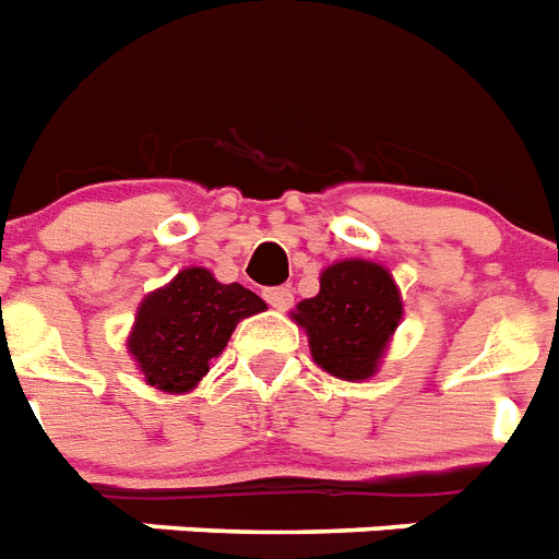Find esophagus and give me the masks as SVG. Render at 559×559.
Listing matches in <instances>:
<instances>
[{
    "instance_id": "esophagus-1",
    "label": "esophagus",
    "mask_w": 559,
    "mask_h": 559,
    "mask_svg": "<svg viewBox=\"0 0 559 559\" xmlns=\"http://www.w3.org/2000/svg\"><path fill=\"white\" fill-rule=\"evenodd\" d=\"M262 297H265V302L271 308H276V311H288L294 302V294L292 288H285V285H274V288H265L262 292Z\"/></svg>"
}]
</instances>
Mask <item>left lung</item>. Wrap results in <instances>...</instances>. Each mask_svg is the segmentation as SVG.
<instances>
[{"label": "left lung", "mask_w": 559, "mask_h": 559, "mask_svg": "<svg viewBox=\"0 0 559 559\" xmlns=\"http://www.w3.org/2000/svg\"><path fill=\"white\" fill-rule=\"evenodd\" d=\"M294 320L308 332L311 355L325 372L343 381H364L399 329V288L381 265L346 259L325 267L320 294L302 300Z\"/></svg>", "instance_id": "left-lung-1"}]
</instances>
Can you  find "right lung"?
Returning <instances> with one entry per match:
<instances>
[{
	"mask_svg": "<svg viewBox=\"0 0 559 559\" xmlns=\"http://www.w3.org/2000/svg\"><path fill=\"white\" fill-rule=\"evenodd\" d=\"M265 311V302L239 283L222 285L204 267H187L138 308L129 352L146 383L164 392H187L202 381L210 360L225 349L242 317Z\"/></svg>",
	"mask_w": 559,
	"mask_h": 559,
	"instance_id": "obj_1",
	"label": "right lung"
}]
</instances>
